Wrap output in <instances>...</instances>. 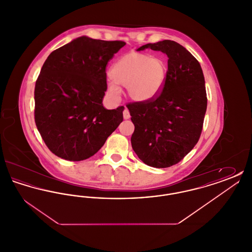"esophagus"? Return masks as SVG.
<instances>
[{
	"label": "esophagus",
	"instance_id": "esophagus-1",
	"mask_svg": "<svg viewBox=\"0 0 252 252\" xmlns=\"http://www.w3.org/2000/svg\"><path fill=\"white\" fill-rule=\"evenodd\" d=\"M123 116H124V119L125 120H127L130 118V113H129V110L127 108H126L123 111Z\"/></svg>",
	"mask_w": 252,
	"mask_h": 252
}]
</instances>
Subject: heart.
<instances>
[{
	"label": "heart",
	"mask_w": 252,
	"mask_h": 252,
	"mask_svg": "<svg viewBox=\"0 0 252 252\" xmlns=\"http://www.w3.org/2000/svg\"><path fill=\"white\" fill-rule=\"evenodd\" d=\"M166 60L143 53H128L116 60L109 69L112 82L108 84V94L117 95L118 86H126V95L137 103L155 99L166 81Z\"/></svg>",
	"instance_id": "obj_1"
}]
</instances>
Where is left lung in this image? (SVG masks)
Segmentation results:
<instances>
[{
	"instance_id": "8db88e82",
	"label": "left lung",
	"mask_w": 252,
	"mask_h": 252,
	"mask_svg": "<svg viewBox=\"0 0 252 252\" xmlns=\"http://www.w3.org/2000/svg\"><path fill=\"white\" fill-rule=\"evenodd\" d=\"M160 51L168 57L167 77L155 99L126 107L135 129L133 150L145 164L170 167L198 142L207 109L203 72L199 62L180 43L165 39L137 49Z\"/></svg>"
}]
</instances>
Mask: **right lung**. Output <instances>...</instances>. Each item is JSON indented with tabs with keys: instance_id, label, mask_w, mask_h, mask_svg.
Segmentation results:
<instances>
[{
	"instance_id": "add662e5",
	"label": "right lung",
	"mask_w": 252,
	"mask_h": 252,
	"mask_svg": "<svg viewBox=\"0 0 252 252\" xmlns=\"http://www.w3.org/2000/svg\"><path fill=\"white\" fill-rule=\"evenodd\" d=\"M126 45L82 36L55 50L35 87V122L49 149L79 161L94 156L123 122L122 106L107 109L106 66Z\"/></svg>"
}]
</instances>
